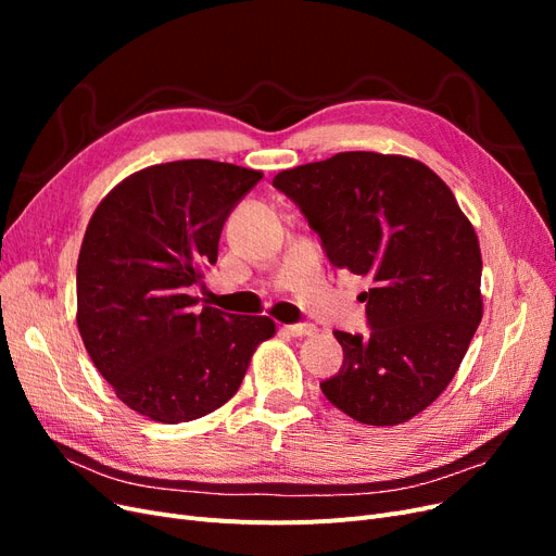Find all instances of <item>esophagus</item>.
I'll return each mask as SVG.
<instances>
[{"label": "esophagus", "instance_id": "obj_1", "mask_svg": "<svg viewBox=\"0 0 556 556\" xmlns=\"http://www.w3.org/2000/svg\"><path fill=\"white\" fill-rule=\"evenodd\" d=\"M282 329H285V331H288V333H292V336H311V333H315V327H313V325H306V323H296V325H285Z\"/></svg>", "mask_w": 556, "mask_h": 556}]
</instances>
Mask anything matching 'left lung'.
I'll return each mask as SVG.
<instances>
[{"mask_svg": "<svg viewBox=\"0 0 556 556\" xmlns=\"http://www.w3.org/2000/svg\"><path fill=\"white\" fill-rule=\"evenodd\" d=\"M336 268L371 280L366 336L333 331L341 371L319 382L352 419L394 427L450 384L482 319L480 245L447 185L422 162L352 150L280 172Z\"/></svg>", "mask_w": 556, "mask_h": 556, "instance_id": "8db88e82", "label": "left lung"}]
</instances>
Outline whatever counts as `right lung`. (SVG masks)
<instances>
[{
	"mask_svg": "<svg viewBox=\"0 0 556 556\" xmlns=\"http://www.w3.org/2000/svg\"><path fill=\"white\" fill-rule=\"evenodd\" d=\"M260 180L227 162H166L125 178L92 213L76 266L80 339L115 396L155 422L220 408L276 333L274 319L192 296L229 213Z\"/></svg>",
	"mask_w": 556,
	"mask_h": 556,
	"instance_id": "right-lung-1",
	"label": "right lung"
}]
</instances>
